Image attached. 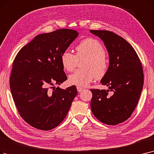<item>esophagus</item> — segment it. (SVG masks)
I'll list each match as a JSON object with an SVG mask.
<instances>
[{"label":"esophagus","instance_id":"obj_1","mask_svg":"<svg viewBox=\"0 0 154 154\" xmlns=\"http://www.w3.org/2000/svg\"><path fill=\"white\" fill-rule=\"evenodd\" d=\"M77 91L79 92H82L83 91V88H80V87H77Z\"/></svg>","mask_w":154,"mask_h":154}]
</instances>
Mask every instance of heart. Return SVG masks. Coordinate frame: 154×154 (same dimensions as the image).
Masks as SVG:
<instances>
[{
    "mask_svg": "<svg viewBox=\"0 0 154 154\" xmlns=\"http://www.w3.org/2000/svg\"><path fill=\"white\" fill-rule=\"evenodd\" d=\"M76 55L68 50L63 51L60 61L64 70L72 72L75 69L78 60L84 58L81 63L83 69H79L69 77L71 85L84 88L96 78L101 79L108 69V60L103 44L98 39L88 38L81 40L76 46Z\"/></svg>",
    "mask_w": 154,
    "mask_h": 154,
    "instance_id": "obj_1",
    "label": "heart"
}]
</instances>
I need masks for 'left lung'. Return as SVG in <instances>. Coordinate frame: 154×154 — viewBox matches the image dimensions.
Segmentation results:
<instances>
[{"instance_id":"8db88e82","label":"left lung","mask_w":154,"mask_h":154,"mask_svg":"<svg viewBox=\"0 0 154 154\" xmlns=\"http://www.w3.org/2000/svg\"><path fill=\"white\" fill-rule=\"evenodd\" d=\"M90 32L104 42L109 57L108 71L101 81L109 89L90 90L91 110L101 122L116 125L128 119L136 108L143 89V68L135 50L124 38L106 30Z\"/></svg>"}]
</instances>
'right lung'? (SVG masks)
<instances>
[{"label": "right lung", "instance_id": "right-lung-1", "mask_svg": "<svg viewBox=\"0 0 154 154\" xmlns=\"http://www.w3.org/2000/svg\"><path fill=\"white\" fill-rule=\"evenodd\" d=\"M79 35L60 29L36 36L19 50L12 64L10 88L17 111L34 128L50 130L60 124L77 94L75 85L49 89L65 81L60 61L63 51ZM51 88V87H50Z\"/></svg>", "mask_w": 154, "mask_h": 154}]
</instances>
